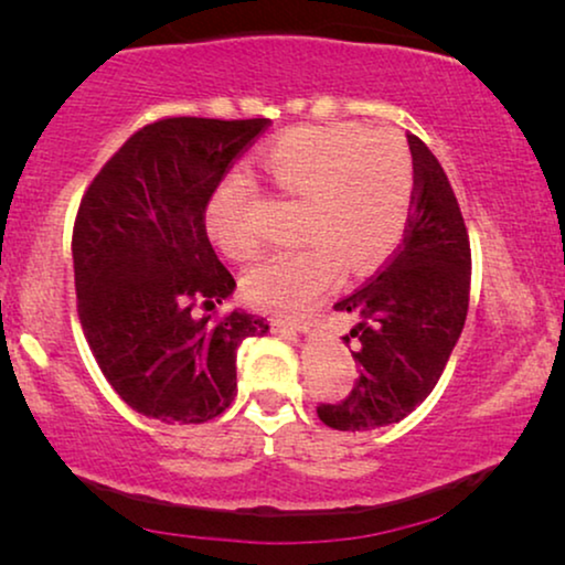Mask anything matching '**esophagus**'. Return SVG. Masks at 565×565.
I'll return each instance as SVG.
<instances>
[{
	"label": "esophagus",
	"mask_w": 565,
	"mask_h": 565,
	"mask_svg": "<svg viewBox=\"0 0 565 565\" xmlns=\"http://www.w3.org/2000/svg\"><path fill=\"white\" fill-rule=\"evenodd\" d=\"M273 327L280 331H308V321L303 316H275Z\"/></svg>",
	"instance_id": "34e87169"
}]
</instances>
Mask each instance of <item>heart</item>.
I'll list each match as a JSON object with an SVG mask.
<instances>
[{
	"mask_svg": "<svg viewBox=\"0 0 565 565\" xmlns=\"http://www.w3.org/2000/svg\"><path fill=\"white\" fill-rule=\"evenodd\" d=\"M262 172L277 195L300 205L296 234L303 238L246 277V290L262 306L306 303L337 280L342 265L365 273L404 238L416 174L396 130H370L362 122L292 128L262 153ZM207 226L228 257H257L265 234L252 184H223L207 207Z\"/></svg>",
	"mask_w": 565,
	"mask_h": 565,
	"instance_id": "obj_1",
	"label": "heart"
}]
</instances>
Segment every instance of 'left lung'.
Listing matches in <instances>:
<instances>
[{
	"label": "left lung",
	"instance_id": "obj_1",
	"mask_svg": "<svg viewBox=\"0 0 565 565\" xmlns=\"http://www.w3.org/2000/svg\"><path fill=\"white\" fill-rule=\"evenodd\" d=\"M414 200L404 242L381 273L334 303L350 313L358 381L342 401L319 404L331 429L365 431L401 422L435 388L468 316L470 242L458 198L435 153L408 134Z\"/></svg>",
	"mask_w": 565,
	"mask_h": 565
}]
</instances>
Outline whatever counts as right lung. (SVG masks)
<instances>
[{
    "mask_svg": "<svg viewBox=\"0 0 565 565\" xmlns=\"http://www.w3.org/2000/svg\"><path fill=\"white\" fill-rule=\"evenodd\" d=\"M269 118L177 115L136 130L76 211V311L99 370L138 414L203 424L236 396V350L267 331L218 313L236 288L205 231L213 192Z\"/></svg>",
    "mask_w": 565,
    "mask_h": 565,
    "instance_id": "right-lung-1",
    "label": "right lung"
}]
</instances>
